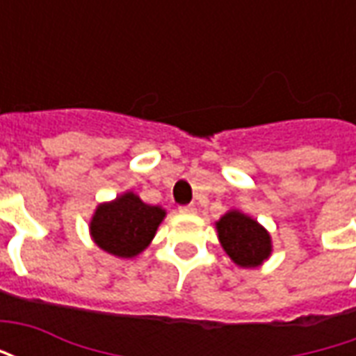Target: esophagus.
Here are the masks:
<instances>
[{"mask_svg":"<svg viewBox=\"0 0 356 356\" xmlns=\"http://www.w3.org/2000/svg\"><path fill=\"white\" fill-rule=\"evenodd\" d=\"M179 211H181V213H194V211H196V206H194V204H186V206H181Z\"/></svg>","mask_w":356,"mask_h":356,"instance_id":"34e87169","label":"esophagus"}]
</instances>
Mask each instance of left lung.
<instances>
[{"mask_svg":"<svg viewBox=\"0 0 356 356\" xmlns=\"http://www.w3.org/2000/svg\"><path fill=\"white\" fill-rule=\"evenodd\" d=\"M225 252L240 267H257L270 254V236L261 225L240 211H229L217 221Z\"/></svg>","mask_w":356,"mask_h":356,"instance_id":"obj_1","label":"left lung"}]
</instances>
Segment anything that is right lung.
Listing matches in <instances>:
<instances>
[{"instance_id":"add662e5","label":"right lung","mask_w":356,"mask_h":356,"mask_svg":"<svg viewBox=\"0 0 356 356\" xmlns=\"http://www.w3.org/2000/svg\"><path fill=\"white\" fill-rule=\"evenodd\" d=\"M165 211L127 193L97 208L91 234L97 246L118 257H133L150 244Z\"/></svg>"}]
</instances>
